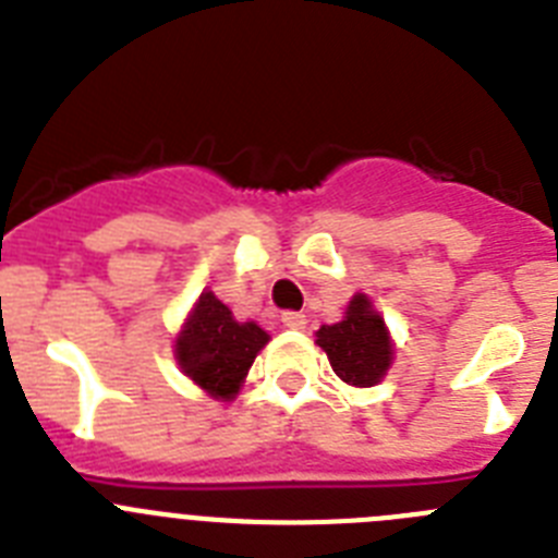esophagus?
<instances>
[{
	"instance_id": "1",
	"label": "esophagus",
	"mask_w": 558,
	"mask_h": 558,
	"mask_svg": "<svg viewBox=\"0 0 558 558\" xmlns=\"http://www.w3.org/2000/svg\"><path fill=\"white\" fill-rule=\"evenodd\" d=\"M282 327L304 329L307 327V318H304V313H293V310H288V313H282Z\"/></svg>"
}]
</instances>
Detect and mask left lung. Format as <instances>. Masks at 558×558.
I'll use <instances>...</instances> for the list:
<instances>
[{
    "label": "left lung",
    "mask_w": 558,
    "mask_h": 558,
    "mask_svg": "<svg viewBox=\"0 0 558 558\" xmlns=\"http://www.w3.org/2000/svg\"><path fill=\"white\" fill-rule=\"evenodd\" d=\"M315 343L327 352L329 366L347 386L372 388L391 368V335L372 299L363 293L349 302L343 322L324 324L315 332Z\"/></svg>",
    "instance_id": "left-lung-1"
}]
</instances>
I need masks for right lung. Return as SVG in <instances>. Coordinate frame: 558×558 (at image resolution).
<instances>
[{
  "mask_svg": "<svg viewBox=\"0 0 558 558\" xmlns=\"http://www.w3.org/2000/svg\"><path fill=\"white\" fill-rule=\"evenodd\" d=\"M268 338L254 322H234L231 310L206 290L175 338V360L209 397L234 399Z\"/></svg>",
  "mask_w": 558,
  "mask_h": 558,
  "instance_id": "obj_1",
  "label": "right lung"
}]
</instances>
